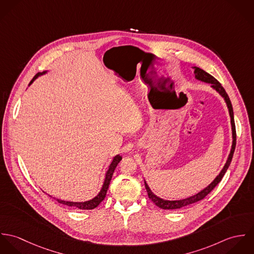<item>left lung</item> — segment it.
<instances>
[{"mask_svg":"<svg viewBox=\"0 0 254 254\" xmlns=\"http://www.w3.org/2000/svg\"><path fill=\"white\" fill-rule=\"evenodd\" d=\"M194 69V76L197 80H200L202 82H205V83H209L211 84V87L218 92L222 97L223 99L225 100L226 104H227V107L229 109V114H230V117H231V125H232V135H233V144H232V148H231V151H230V154L228 156V159L223 167V169L221 170V172L219 173L217 177L213 180V182L211 184H209L205 189H203L202 190H200L198 193L194 194V195H191L190 197H187V198H184V199H180V200H166V199H163V198H160L158 196H156L149 189V187L147 186L146 182L145 181V187L146 191H147V195L149 197V199L155 204L157 205L158 207L162 208V209H179L182 207H185L187 205H190V204H192L194 202H197L201 199H203L216 186L220 183V181L222 180L223 176L225 175L227 169L229 168L230 164H231V161H232V158H233V155H234V151H235V148H236V140H237V135H236V126H235V120H234V111H233V107H232V104H231V101H230V98L228 96V94L226 93L225 89L222 87V85L218 82L217 80L211 76L209 73L205 72L204 70H202L201 68L199 67H192Z\"/></svg>","mask_w":254,"mask_h":254,"instance_id":"obj_1","label":"left lung"}]
</instances>
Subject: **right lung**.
<instances>
[{
  "instance_id": "add662e5",
  "label": "right lung",
  "mask_w": 254,
  "mask_h": 254,
  "mask_svg": "<svg viewBox=\"0 0 254 254\" xmlns=\"http://www.w3.org/2000/svg\"><path fill=\"white\" fill-rule=\"evenodd\" d=\"M47 71H44L42 73H37L36 75L33 77V79L30 81L29 85H31L33 83V81L37 79L40 75L42 74H45ZM122 159V157L117 154L116 156L113 157V160L112 162L110 163L109 165V170L107 171V174H106V178H105V182H104V185H103V188L101 190V191L99 192V194L97 196H95L94 198L88 200V201H84V202H73V201H65V200H62V199H59V198H56L58 202L62 203V204H64V205H67V206H73V207H77L79 209H84V210H90V209H94L96 208L106 197L107 195V191H108V189H109V184L111 181V178H112V175H113V172L117 166V164L120 162V160Z\"/></svg>"
}]
</instances>
